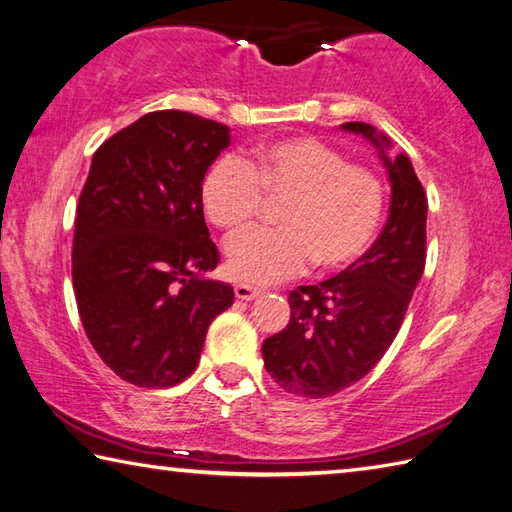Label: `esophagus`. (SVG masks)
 <instances>
[{"instance_id": "obj_1", "label": "esophagus", "mask_w": 512, "mask_h": 512, "mask_svg": "<svg viewBox=\"0 0 512 512\" xmlns=\"http://www.w3.org/2000/svg\"><path fill=\"white\" fill-rule=\"evenodd\" d=\"M234 294H236V298H241V300H254L260 294V289L252 287V285H245V283H238L234 287Z\"/></svg>"}]
</instances>
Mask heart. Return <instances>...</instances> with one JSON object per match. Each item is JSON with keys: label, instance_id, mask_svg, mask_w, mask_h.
Masks as SVG:
<instances>
[{"label": "heart", "instance_id": "1", "mask_svg": "<svg viewBox=\"0 0 512 512\" xmlns=\"http://www.w3.org/2000/svg\"><path fill=\"white\" fill-rule=\"evenodd\" d=\"M265 196L287 198L283 227H252L227 241L229 271L247 283H274L314 263L340 271L373 245L384 216V185L369 168L314 137L260 145L247 161L221 156L201 183L205 216L218 229L245 227Z\"/></svg>", "mask_w": 512, "mask_h": 512}]
</instances>
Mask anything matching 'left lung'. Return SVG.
Returning <instances> with one entry per match:
<instances>
[{
	"label": "left lung",
	"instance_id": "left-lung-1",
	"mask_svg": "<svg viewBox=\"0 0 512 512\" xmlns=\"http://www.w3.org/2000/svg\"><path fill=\"white\" fill-rule=\"evenodd\" d=\"M364 134L382 152L391 181V212L369 252L338 276L289 294L287 327L263 342L267 373L287 393L329 398L364 378L398 336L426 263V192L404 154L387 159L389 139L369 123Z\"/></svg>",
	"mask_w": 512,
	"mask_h": 512
}]
</instances>
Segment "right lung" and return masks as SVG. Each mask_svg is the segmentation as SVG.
I'll use <instances>...</instances> for the list:
<instances>
[{
	"instance_id": "obj_1",
	"label": "right lung",
	"mask_w": 512,
	"mask_h": 512,
	"mask_svg": "<svg viewBox=\"0 0 512 512\" xmlns=\"http://www.w3.org/2000/svg\"><path fill=\"white\" fill-rule=\"evenodd\" d=\"M229 145L225 123L156 110L92 156L72 241L81 325L121 380L168 389L190 378L207 327L234 289L201 274L218 265L201 183Z\"/></svg>"
}]
</instances>
